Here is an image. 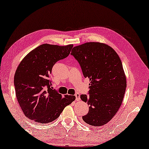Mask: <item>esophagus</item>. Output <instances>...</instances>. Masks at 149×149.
Instances as JSON below:
<instances>
[{
  "label": "esophagus",
  "instance_id": "34e87169",
  "mask_svg": "<svg viewBox=\"0 0 149 149\" xmlns=\"http://www.w3.org/2000/svg\"><path fill=\"white\" fill-rule=\"evenodd\" d=\"M74 96H75V97H76V100L77 101L80 100V95L79 93H76L74 94Z\"/></svg>",
  "mask_w": 149,
  "mask_h": 149
}]
</instances>
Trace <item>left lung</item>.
I'll use <instances>...</instances> for the list:
<instances>
[{
  "label": "left lung",
  "instance_id": "left-lung-1",
  "mask_svg": "<svg viewBox=\"0 0 149 149\" xmlns=\"http://www.w3.org/2000/svg\"><path fill=\"white\" fill-rule=\"evenodd\" d=\"M70 54L91 81L89 96H80L90 106L82 119L92 126L104 125L116 115L125 94L126 77L120 58L110 46L99 42L75 46Z\"/></svg>",
  "mask_w": 149,
  "mask_h": 149
}]
</instances>
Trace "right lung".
Wrapping results in <instances>:
<instances>
[{
  "label": "right lung",
  "instance_id": "obj_1",
  "mask_svg": "<svg viewBox=\"0 0 149 149\" xmlns=\"http://www.w3.org/2000/svg\"><path fill=\"white\" fill-rule=\"evenodd\" d=\"M72 47L71 44L59 46L44 43L22 60L14 82L17 100L27 118L40 123L52 122L75 100L73 95L63 97L52 89L49 80L53 66L67 57Z\"/></svg>",
  "mask_w": 149,
  "mask_h": 149
}]
</instances>
